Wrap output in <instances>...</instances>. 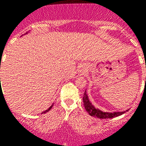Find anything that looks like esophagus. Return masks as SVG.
<instances>
[{"instance_id":"esophagus-1","label":"esophagus","mask_w":146,"mask_h":146,"mask_svg":"<svg viewBox=\"0 0 146 146\" xmlns=\"http://www.w3.org/2000/svg\"><path fill=\"white\" fill-rule=\"evenodd\" d=\"M86 67H85L84 66H81V68H80V73H84L85 72H86Z\"/></svg>"}]
</instances>
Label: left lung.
I'll use <instances>...</instances> for the list:
<instances>
[{
	"label": "left lung",
	"instance_id": "left-lung-1",
	"mask_svg": "<svg viewBox=\"0 0 146 146\" xmlns=\"http://www.w3.org/2000/svg\"><path fill=\"white\" fill-rule=\"evenodd\" d=\"M82 101H83V104H84L85 109L86 111L89 113V115L94 117L100 118V119H108V118H113L115 117L122 115L123 113H124L126 111H121V112H103V111H100L98 109L96 108L95 107L91 104V102H89V98L87 96L86 93L85 92L82 98Z\"/></svg>",
	"mask_w": 146,
	"mask_h": 146
}]
</instances>
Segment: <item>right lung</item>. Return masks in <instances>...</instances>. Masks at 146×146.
<instances>
[{"label": "right lung", "mask_w": 146, "mask_h": 146, "mask_svg": "<svg viewBox=\"0 0 146 146\" xmlns=\"http://www.w3.org/2000/svg\"><path fill=\"white\" fill-rule=\"evenodd\" d=\"M0 79H1V78H0ZM52 107H53V105H51V106H50V108H49L48 109V110H46V111H43V112H42V113H46V112H48V111H49L50 110V109H51V108H52Z\"/></svg>", "instance_id": "1"}]
</instances>
